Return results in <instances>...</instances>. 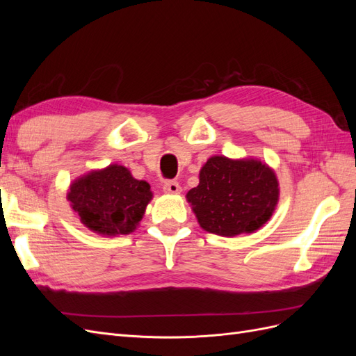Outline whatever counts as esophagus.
Here are the masks:
<instances>
[{"mask_svg":"<svg viewBox=\"0 0 356 356\" xmlns=\"http://www.w3.org/2000/svg\"><path fill=\"white\" fill-rule=\"evenodd\" d=\"M163 190H165L166 193H170V195H178V193L181 191V186L178 184L177 181H174V179H169V181H166V182H165Z\"/></svg>","mask_w":356,"mask_h":356,"instance_id":"1","label":"esophagus"}]
</instances>
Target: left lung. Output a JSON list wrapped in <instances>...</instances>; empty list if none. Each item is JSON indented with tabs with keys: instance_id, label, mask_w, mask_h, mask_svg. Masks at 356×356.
<instances>
[{
	"instance_id": "8db88e82",
	"label": "left lung",
	"mask_w": 356,
	"mask_h": 356,
	"mask_svg": "<svg viewBox=\"0 0 356 356\" xmlns=\"http://www.w3.org/2000/svg\"><path fill=\"white\" fill-rule=\"evenodd\" d=\"M275 172L258 160L211 157L199 186L187 193L200 227L220 236L252 233L272 217L279 199Z\"/></svg>"
}]
</instances>
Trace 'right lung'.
<instances>
[{
	"instance_id": "right-lung-1",
	"label": "right lung",
	"mask_w": 356,
	"mask_h": 356,
	"mask_svg": "<svg viewBox=\"0 0 356 356\" xmlns=\"http://www.w3.org/2000/svg\"><path fill=\"white\" fill-rule=\"evenodd\" d=\"M152 197L148 182L135 179L124 166L118 165L79 178L68 193L80 221L106 236L134 232Z\"/></svg>"
}]
</instances>
